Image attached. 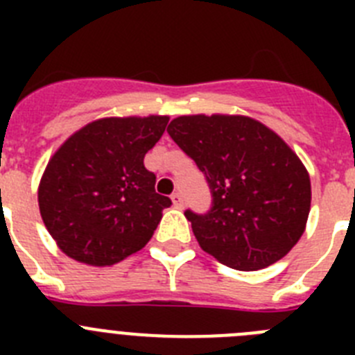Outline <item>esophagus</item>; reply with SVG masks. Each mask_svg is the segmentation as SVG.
<instances>
[{
    "label": "esophagus",
    "mask_w": 355,
    "mask_h": 355,
    "mask_svg": "<svg viewBox=\"0 0 355 355\" xmlns=\"http://www.w3.org/2000/svg\"><path fill=\"white\" fill-rule=\"evenodd\" d=\"M171 199H172V205L175 206V208H183V197H181V193H172L171 196Z\"/></svg>",
    "instance_id": "1"
}]
</instances>
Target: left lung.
Here are the masks:
<instances>
[{"instance_id":"1","label":"left lung","mask_w":355,"mask_h":355,"mask_svg":"<svg viewBox=\"0 0 355 355\" xmlns=\"http://www.w3.org/2000/svg\"><path fill=\"white\" fill-rule=\"evenodd\" d=\"M167 131L211 188V211L184 213L200 249L241 272L283 259L311 209L309 172L295 150L247 115H181Z\"/></svg>"}]
</instances>
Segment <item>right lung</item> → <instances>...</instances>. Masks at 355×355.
Instances as JSON below:
<instances>
[{"mask_svg":"<svg viewBox=\"0 0 355 355\" xmlns=\"http://www.w3.org/2000/svg\"><path fill=\"white\" fill-rule=\"evenodd\" d=\"M167 122L168 115L97 119L55 150L37 193L44 225L65 256L112 266L147 245L172 205L144 167Z\"/></svg>","mask_w":355,"mask_h":355,"instance_id":"obj_1","label":"right lung"}]
</instances>
